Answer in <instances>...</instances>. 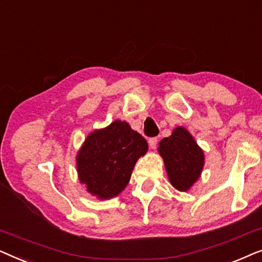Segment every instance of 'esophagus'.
<instances>
[{"label": "esophagus", "instance_id": "esophagus-1", "mask_svg": "<svg viewBox=\"0 0 262 262\" xmlns=\"http://www.w3.org/2000/svg\"><path fill=\"white\" fill-rule=\"evenodd\" d=\"M157 142H159V138H157V137L150 138V139H149V145H150V148L155 149L156 145H157Z\"/></svg>", "mask_w": 262, "mask_h": 262}]
</instances>
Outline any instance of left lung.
Here are the masks:
<instances>
[{
    "label": "left lung",
    "mask_w": 262,
    "mask_h": 262,
    "mask_svg": "<svg viewBox=\"0 0 262 262\" xmlns=\"http://www.w3.org/2000/svg\"><path fill=\"white\" fill-rule=\"evenodd\" d=\"M170 184L186 192L198 180L204 167V152L185 127L174 128L169 137L159 143Z\"/></svg>",
    "instance_id": "1"
}]
</instances>
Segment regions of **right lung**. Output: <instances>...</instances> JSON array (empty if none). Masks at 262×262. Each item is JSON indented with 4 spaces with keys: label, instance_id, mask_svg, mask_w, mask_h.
Wrapping results in <instances>:
<instances>
[{
    "label": "right lung",
    "instance_id": "add662e5",
    "mask_svg": "<svg viewBox=\"0 0 262 262\" xmlns=\"http://www.w3.org/2000/svg\"><path fill=\"white\" fill-rule=\"evenodd\" d=\"M148 151L145 138L126 121L116 120L85 138L76 156L78 179L98 199H110L126 187L139 157Z\"/></svg>",
    "mask_w": 262,
    "mask_h": 262
}]
</instances>
